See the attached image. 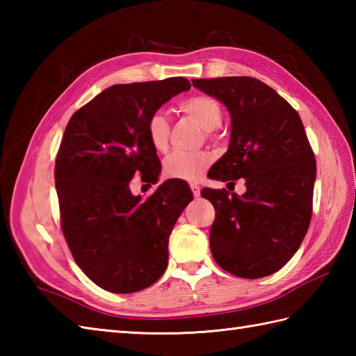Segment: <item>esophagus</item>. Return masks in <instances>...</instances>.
<instances>
[{"label": "esophagus", "mask_w": 356, "mask_h": 356, "mask_svg": "<svg viewBox=\"0 0 356 356\" xmlns=\"http://www.w3.org/2000/svg\"><path fill=\"white\" fill-rule=\"evenodd\" d=\"M191 191L194 194V197H199V195H200V186L197 184H191Z\"/></svg>", "instance_id": "1"}]
</instances>
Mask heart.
<instances>
[{
    "instance_id": "heart-1",
    "label": "heart",
    "mask_w": 356,
    "mask_h": 356,
    "mask_svg": "<svg viewBox=\"0 0 356 356\" xmlns=\"http://www.w3.org/2000/svg\"><path fill=\"white\" fill-rule=\"evenodd\" d=\"M185 115L193 118L205 131H213L220 127L223 120L222 105L208 95H193L179 104ZM147 136L151 145L159 153H163L170 143V120L162 111L151 115L147 124ZM211 156L205 151H176L163 162V174L170 179L194 182L202 177Z\"/></svg>"
}]
</instances>
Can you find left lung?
Returning a JSON list of instances; mask_svg holds the SVG:
<instances>
[{
    "mask_svg": "<svg viewBox=\"0 0 356 356\" xmlns=\"http://www.w3.org/2000/svg\"><path fill=\"white\" fill-rule=\"evenodd\" d=\"M193 86L220 101L231 116L229 147L214 163L213 179L234 185L243 177L246 186L241 195L202 191L216 209L211 254L232 275L274 274L298 251L311 223L316 165L303 122L255 78L193 79Z\"/></svg>",
    "mask_w": 356,
    "mask_h": 356,
    "instance_id": "8db88e82",
    "label": "left lung"
}]
</instances>
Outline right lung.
<instances>
[{
  "mask_svg": "<svg viewBox=\"0 0 356 356\" xmlns=\"http://www.w3.org/2000/svg\"><path fill=\"white\" fill-rule=\"evenodd\" d=\"M190 88L186 78L111 86L65 127L55 163L61 228L74 261L105 291L145 289L168 264V238L193 200L190 186L166 180L143 200L130 182L136 174L157 182L162 166L148 119Z\"/></svg>",
  "mask_w": 356,
  "mask_h": 356,
  "instance_id": "right-lung-1",
  "label": "right lung"
}]
</instances>
